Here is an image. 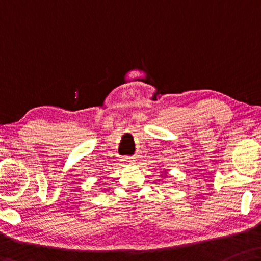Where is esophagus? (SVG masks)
Returning <instances> with one entry per match:
<instances>
[{"instance_id":"esophagus-1","label":"esophagus","mask_w":261,"mask_h":261,"mask_svg":"<svg viewBox=\"0 0 261 261\" xmlns=\"http://www.w3.org/2000/svg\"><path fill=\"white\" fill-rule=\"evenodd\" d=\"M122 161H123L124 165H134L135 164L134 158H123Z\"/></svg>"}]
</instances>
